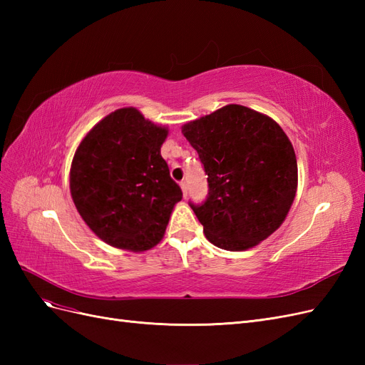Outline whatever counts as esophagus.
I'll return each mask as SVG.
<instances>
[{"label": "esophagus", "instance_id": "obj_1", "mask_svg": "<svg viewBox=\"0 0 365 365\" xmlns=\"http://www.w3.org/2000/svg\"><path fill=\"white\" fill-rule=\"evenodd\" d=\"M180 185H181L182 195H184V197H185V196H187V182H185V181H181V182H180Z\"/></svg>", "mask_w": 365, "mask_h": 365}]
</instances>
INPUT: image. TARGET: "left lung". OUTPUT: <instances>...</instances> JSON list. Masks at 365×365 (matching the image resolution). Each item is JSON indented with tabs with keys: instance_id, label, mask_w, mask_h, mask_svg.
<instances>
[{
	"instance_id": "1",
	"label": "left lung",
	"mask_w": 365,
	"mask_h": 365,
	"mask_svg": "<svg viewBox=\"0 0 365 365\" xmlns=\"http://www.w3.org/2000/svg\"><path fill=\"white\" fill-rule=\"evenodd\" d=\"M181 130L208 176L205 202L190 204L208 242L245 251L269 237L288 216L298 184L292 143L277 121L227 105Z\"/></svg>"
}]
</instances>
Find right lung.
Instances as JSON below:
<instances>
[{
  "instance_id": "add662e5",
  "label": "right lung",
  "mask_w": 365,
  "mask_h": 365,
  "mask_svg": "<svg viewBox=\"0 0 365 365\" xmlns=\"http://www.w3.org/2000/svg\"><path fill=\"white\" fill-rule=\"evenodd\" d=\"M168 126L137 108H120L82 138L70 169L77 212L108 245L134 252L155 247L182 192L161 157Z\"/></svg>"
}]
</instances>
